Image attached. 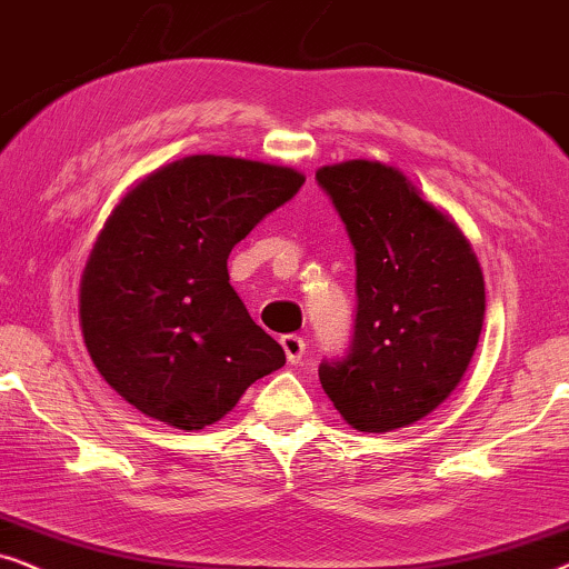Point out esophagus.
Returning a JSON list of instances; mask_svg holds the SVG:
<instances>
[{"mask_svg":"<svg viewBox=\"0 0 569 569\" xmlns=\"http://www.w3.org/2000/svg\"><path fill=\"white\" fill-rule=\"evenodd\" d=\"M280 346H283L286 359H289L291 363H301V356H305V348H307L305 338L283 336V338H280Z\"/></svg>","mask_w":569,"mask_h":569,"instance_id":"1","label":"esophagus"}]
</instances>
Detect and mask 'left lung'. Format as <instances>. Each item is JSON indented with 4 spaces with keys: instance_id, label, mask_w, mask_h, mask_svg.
I'll list each match as a JSON object with an SVG mask.
<instances>
[{
    "instance_id": "8db88e82",
    "label": "left lung",
    "mask_w": 569,
    "mask_h": 569,
    "mask_svg": "<svg viewBox=\"0 0 569 569\" xmlns=\"http://www.w3.org/2000/svg\"><path fill=\"white\" fill-rule=\"evenodd\" d=\"M356 249V332L322 390L359 431H396L429 416L463 380L483 325L481 264L458 223L396 166L317 169Z\"/></svg>"
}]
</instances>
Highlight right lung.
<instances>
[{
  "label": "right lung",
  "instance_id": "1",
  "mask_svg": "<svg viewBox=\"0 0 569 569\" xmlns=\"http://www.w3.org/2000/svg\"><path fill=\"white\" fill-rule=\"evenodd\" d=\"M305 173L187 156L140 179L106 218L80 278V328L127 403L173 429L221 421L286 353L229 283V254Z\"/></svg>",
  "mask_w": 569,
  "mask_h": 569
}]
</instances>
